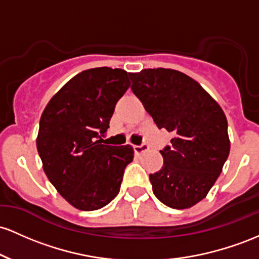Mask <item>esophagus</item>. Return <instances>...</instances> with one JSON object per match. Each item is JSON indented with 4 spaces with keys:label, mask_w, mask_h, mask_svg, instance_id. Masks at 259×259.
I'll list each match as a JSON object with an SVG mask.
<instances>
[{
    "label": "esophagus",
    "mask_w": 259,
    "mask_h": 259,
    "mask_svg": "<svg viewBox=\"0 0 259 259\" xmlns=\"http://www.w3.org/2000/svg\"><path fill=\"white\" fill-rule=\"evenodd\" d=\"M148 149H149V147H148V144H145V143L141 144V145H133V150H135V153L137 154V155L138 154L145 152V150H148Z\"/></svg>",
    "instance_id": "34e87169"
}]
</instances>
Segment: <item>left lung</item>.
Instances as JSON below:
<instances>
[{"label": "left lung", "mask_w": 259, "mask_h": 259, "mask_svg": "<svg viewBox=\"0 0 259 259\" xmlns=\"http://www.w3.org/2000/svg\"><path fill=\"white\" fill-rule=\"evenodd\" d=\"M128 74L133 94L156 126L174 133L160 150L162 167L149 175L153 193L170 208H191L205 198L229 156L225 114L199 83L175 69Z\"/></svg>", "instance_id": "1"}]
</instances>
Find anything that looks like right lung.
Returning <instances> with one entry per match:
<instances>
[{
    "label": "right lung",
    "instance_id": "right-lung-1",
    "mask_svg": "<svg viewBox=\"0 0 259 259\" xmlns=\"http://www.w3.org/2000/svg\"><path fill=\"white\" fill-rule=\"evenodd\" d=\"M128 88L123 69H87L68 80L44 110L37 153L48 179L74 208L97 210L120 192L133 148L101 144L99 138Z\"/></svg>",
    "mask_w": 259,
    "mask_h": 259
}]
</instances>
